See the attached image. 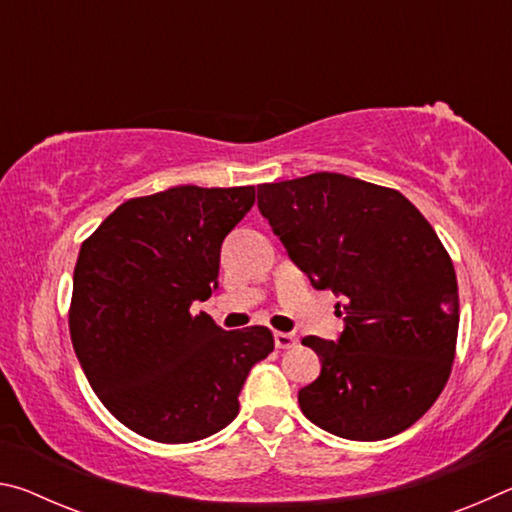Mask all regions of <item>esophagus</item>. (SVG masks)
Masks as SVG:
<instances>
[{"mask_svg": "<svg viewBox=\"0 0 512 512\" xmlns=\"http://www.w3.org/2000/svg\"><path fill=\"white\" fill-rule=\"evenodd\" d=\"M296 334H289V332H275V348L280 350H289V348H296Z\"/></svg>", "mask_w": 512, "mask_h": 512, "instance_id": "34e87169", "label": "esophagus"}]
</instances>
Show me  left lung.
<instances>
[{
	"mask_svg": "<svg viewBox=\"0 0 512 512\" xmlns=\"http://www.w3.org/2000/svg\"><path fill=\"white\" fill-rule=\"evenodd\" d=\"M257 205L311 284L343 298L339 341L302 339L323 363L302 413L366 443L409 429L456 354L458 284L436 230L397 189L329 171L259 185Z\"/></svg>",
	"mask_w": 512,
	"mask_h": 512,
	"instance_id": "1",
	"label": "left lung"
}]
</instances>
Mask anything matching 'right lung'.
Here are the masks:
<instances>
[{
    "instance_id": "right-lung-1",
    "label": "right lung",
    "mask_w": 512,
    "mask_h": 512,
    "mask_svg": "<svg viewBox=\"0 0 512 512\" xmlns=\"http://www.w3.org/2000/svg\"><path fill=\"white\" fill-rule=\"evenodd\" d=\"M253 203L255 187H171L121 203L83 241L74 352L103 406L155 443L228 427L250 368L275 348L268 327L225 332L189 311L212 296L223 239Z\"/></svg>"
}]
</instances>
